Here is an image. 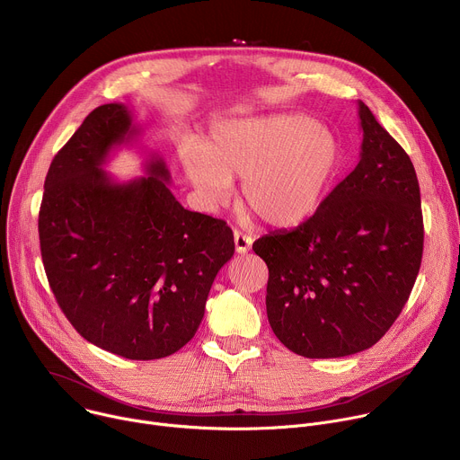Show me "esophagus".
I'll return each instance as SVG.
<instances>
[{"label": "esophagus", "instance_id": "obj_1", "mask_svg": "<svg viewBox=\"0 0 460 460\" xmlns=\"http://www.w3.org/2000/svg\"><path fill=\"white\" fill-rule=\"evenodd\" d=\"M252 245V238L249 234H243L242 231H234V247L238 254H245Z\"/></svg>", "mask_w": 460, "mask_h": 460}]
</instances>
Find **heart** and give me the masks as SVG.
<instances>
[{"mask_svg": "<svg viewBox=\"0 0 460 460\" xmlns=\"http://www.w3.org/2000/svg\"><path fill=\"white\" fill-rule=\"evenodd\" d=\"M341 164L337 135L300 112L224 118L181 151L183 172L208 204H224L242 176L243 204L275 227L313 217Z\"/></svg>", "mask_w": 460, "mask_h": 460, "instance_id": "heart-1", "label": "heart"}]
</instances>
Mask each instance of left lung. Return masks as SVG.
Here are the masks:
<instances>
[{"label":"left lung","instance_id":"left-lung-1","mask_svg":"<svg viewBox=\"0 0 460 460\" xmlns=\"http://www.w3.org/2000/svg\"><path fill=\"white\" fill-rule=\"evenodd\" d=\"M358 165L291 231L258 238L271 330L293 353L339 358L376 344L417 280L424 224L406 151L358 102Z\"/></svg>","mask_w":460,"mask_h":460}]
</instances>
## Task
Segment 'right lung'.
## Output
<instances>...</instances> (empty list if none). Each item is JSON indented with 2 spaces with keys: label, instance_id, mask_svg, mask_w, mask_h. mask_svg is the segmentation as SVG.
<instances>
[{
  "label": "right lung",
  "instance_id": "1",
  "mask_svg": "<svg viewBox=\"0 0 460 460\" xmlns=\"http://www.w3.org/2000/svg\"><path fill=\"white\" fill-rule=\"evenodd\" d=\"M138 133L127 105L96 107L49 167L38 231L50 289L75 330L118 357L155 360L194 337L234 240L224 220L181 208L160 156L123 183L102 169Z\"/></svg>",
  "mask_w": 460,
  "mask_h": 460
}]
</instances>
